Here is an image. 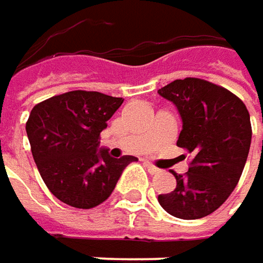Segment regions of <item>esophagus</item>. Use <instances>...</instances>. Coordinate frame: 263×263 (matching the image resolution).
<instances>
[{"mask_svg": "<svg viewBox=\"0 0 263 263\" xmlns=\"http://www.w3.org/2000/svg\"><path fill=\"white\" fill-rule=\"evenodd\" d=\"M146 166H147V170H148V173H150V174H158V173L161 171L159 168H156L153 163H150V162H146Z\"/></svg>", "mask_w": 263, "mask_h": 263, "instance_id": "obj_1", "label": "esophagus"}]
</instances>
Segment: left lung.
I'll return each mask as SVG.
<instances>
[{
	"label": "left lung",
	"mask_w": 263,
	"mask_h": 263,
	"mask_svg": "<svg viewBox=\"0 0 263 263\" xmlns=\"http://www.w3.org/2000/svg\"><path fill=\"white\" fill-rule=\"evenodd\" d=\"M158 93L181 117L177 146L192 153L189 171H173L177 186L158 201L171 216L193 220L219 209L235 189L252 143L250 115L244 102L222 86L187 77Z\"/></svg>",
	"instance_id": "obj_1"
}]
</instances>
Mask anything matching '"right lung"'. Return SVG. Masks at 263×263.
Wrapping results in <instances>:
<instances>
[{
  "label": "right lung",
  "instance_id": "right-lung-1",
  "mask_svg": "<svg viewBox=\"0 0 263 263\" xmlns=\"http://www.w3.org/2000/svg\"><path fill=\"white\" fill-rule=\"evenodd\" d=\"M123 100L72 90L37 104L26 134L40 176L54 196L76 209H93L115 191L135 156L111 158L100 134Z\"/></svg>",
  "mask_w": 263,
  "mask_h": 263
}]
</instances>
